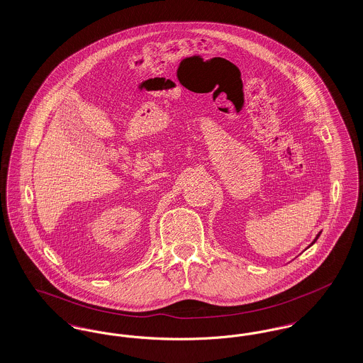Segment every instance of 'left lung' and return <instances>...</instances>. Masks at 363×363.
Returning a JSON list of instances; mask_svg holds the SVG:
<instances>
[{
  "mask_svg": "<svg viewBox=\"0 0 363 363\" xmlns=\"http://www.w3.org/2000/svg\"><path fill=\"white\" fill-rule=\"evenodd\" d=\"M318 237H320V234H318V235H317V237H315V240H314V241H313V243H314V242L317 241V240H318Z\"/></svg>",
  "mask_w": 363,
  "mask_h": 363,
  "instance_id": "8db88e82",
  "label": "left lung"
}]
</instances>
